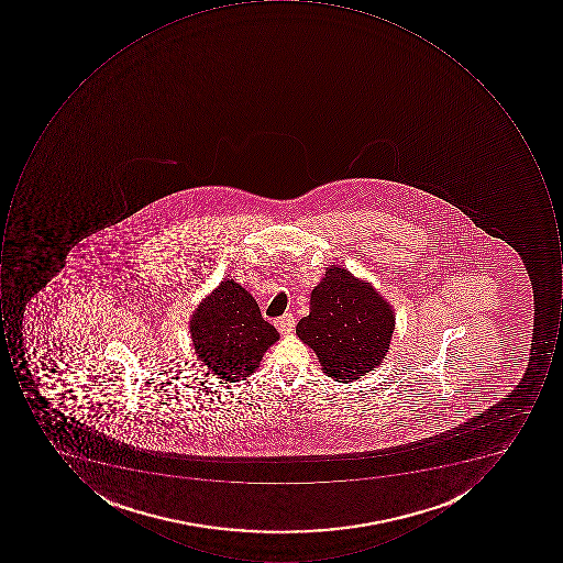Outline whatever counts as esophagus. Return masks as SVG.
Listing matches in <instances>:
<instances>
[{
	"mask_svg": "<svg viewBox=\"0 0 563 563\" xmlns=\"http://www.w3.org/2000/svg\"><path fill=\"white\" fill-rule=\"evenodd\" d=\"M274 323H276L277 330H279L280 333L284 334L290 333V331L295 330L296 327L295 317H292L290 312H286L284 317L277 318V320L274 321Z\"/></svg>",
	"mask_w": 563,
	"mask_h": 563,
	"instance_id": "34e87169",
	"label": "esophagus"
}]
</instances>
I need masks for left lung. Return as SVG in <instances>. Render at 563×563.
Returning <instances> with one entry per match:
<instances>
[{
  "label": "left lung",
  "instance_id": "left-lung-1",
  "mask_svg": "<svg viewBox=\"0 0 563 563\" xmlns=\"http://www.w3.org/2000/svg\"><path fill=\"white\" fill-rule=\"evenodd\" d=\"M394 323L393 306L371 284L331 265L312 289L309 314L296 333L314 350L324 374L352 383L380 365Z\"/></svg>",
  "mask_w": 563,
  "mask_h": 563
}]
</instances>
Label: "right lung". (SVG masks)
Returning a JSON list of instances; mask_svg holds the SVG:
<instances>
[{
	"mask_svg": "<svg viewBox=\"0 0 563 563\" xmlns=\"http://www.w3.org/2000/svg\"><path fill=\"white\" fill-rule=\"evenodd\" d=\"M189 331L199 361L211 374L230 383L255 372L268 346L279 340L276 328L262 318L251 292L233 279L221 280L202 299L189 321Z\"/></svg>",
	"mask_w": 563,
	"mask_h": 563,
	"instance_id": "right-lung-1",
	"label": "right lung"
}]
</instances>
